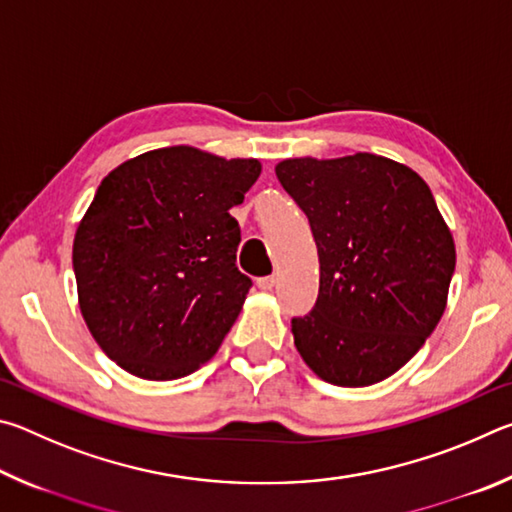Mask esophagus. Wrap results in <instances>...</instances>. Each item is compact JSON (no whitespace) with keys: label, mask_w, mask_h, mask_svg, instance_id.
<instances>
[{"label":"esophagus","mask_w":512,"mask_h":512,"mask_svg":"<svg viewBox=\"0 0 512 512\" xmlns=\"http://www.w3.org/2000/svg\"><path fill=\"white\" fill-rule=\"evenodd\" d=\"M275 282H277V277H275V275H266V277H259V280H257V287L262 289V291H271V289L275 287Z\"/></svg>","instance_id":"esophagus-1"}]
</instances>
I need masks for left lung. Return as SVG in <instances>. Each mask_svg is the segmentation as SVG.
Listing matches in <instances>:
<instances>
[{"mask_svg":"<svg viewBox=\"0 0 512 512\" xmlns=\"http://www.w3.org/2000/svg\"><path fill=\"white\" fill-rule=\"evenodd\" d=\"M275 173L307 214L320 262L316 305L291 320L300 357L336 386L391 377L436 329L456 266L431 189L372 153L284 160Z\"/></svg>","mask_w":512,"mask_h":512,"instance_id":"1","label":"left lung"}]
</instances>
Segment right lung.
<instances>
[{
	"label": "right lung",
	"instance_id": "obj_1",
	"mask_svg": "<svg viewBox=\"0 0 512 512\" xmlns=\"http://www.w3.org/2000/svg\"><path fill=\"white\" fill-rule=\"evenodd\" d=\"M262 173L192 146L110 171L74 237L81 314L112 361L142 379L194 372L219 350L253 280L237 268L230 207Z\"/></svg>",
	"mask_w": 512,
	"mask_h": 512
}]
</instances>
